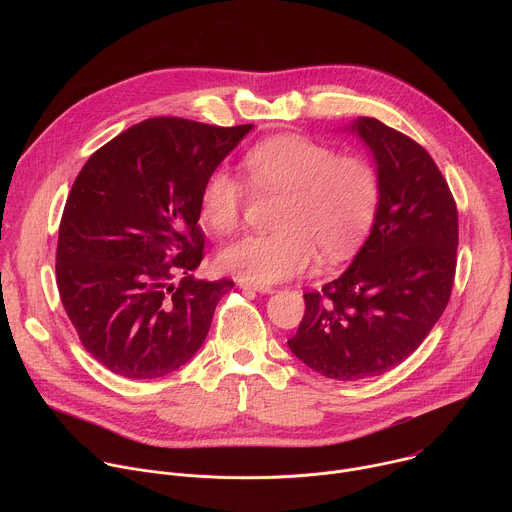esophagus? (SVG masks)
Instances as JSON below:
<instances>
[{"label":"esophagus","instance_id":"34e87169","mask_svg":"<svg viewBox=\"0 0 512 512\" xmlns=\"http://www.w3.org/2000/svg\"><path fill=\"white\" fill-rule=\"evenodd\" d=\"M239 287L247 289V291H257V294H273L275 291L269 285H257V283H249V281H239Z\"/></svg>","mask_w":512,"mask_h":512}]
</instances>
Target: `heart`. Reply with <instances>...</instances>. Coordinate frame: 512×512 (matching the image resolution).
<instances>
[{"label":"heart","instance_id":"heart-1","mask_svg":"<svg viewBox=\"0 0 512 512\" xmlns=\"http://www.w3.org/2000/svg\"><path fill=\"white\" fill-rule=\"evenodd\" d=\"M243 166L257 190L279 192L277 233L245 235L218 253V265L241 281L269 285L324 261L344 259L371 229L379 206V176L362 156L342 154L304 135H275L247 152ZM245 204V184L216 168L200 192V221L229 233Z\"/></svg>","mask_w":512,"mask_h":512}]
</instances>
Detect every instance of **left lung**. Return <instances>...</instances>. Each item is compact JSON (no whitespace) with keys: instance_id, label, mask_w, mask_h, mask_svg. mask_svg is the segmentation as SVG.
Here are the masks:
<instances>
[{"instance_id":"obj_1","label":"left lung","mask_w":512,"mask_h":512,"mask_svg":"<svg viewBox=\"0 0 512 512\" xmlns=\"http://www.w3.org/2000/svg\"><path fill=\"white\" fill-rule=\"evenodd\" d=\"M346 129L377 164L373 229L340 277L304 294L306 314L287 344L312 371L358 381L395 369L444 314L456 273L458 210L442 172L411 137L373 117Z\"/></svg>"}]
</instances>
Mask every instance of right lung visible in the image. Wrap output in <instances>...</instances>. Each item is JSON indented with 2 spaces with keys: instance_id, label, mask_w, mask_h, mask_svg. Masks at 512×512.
Here are the masks:
<instances>
[{
  "instance_id": "obj_1",
  "label": "right lung",
  "mask_w": 512,
  "mask_h": 512,
  "mask_svg": "<svg viewBox=\"0 0 512 512\" xmlns=\"http://www.w3.org/2000/svg\"><path fill=\"white\" fill-rule=\"evenodd\" d=\"M251 129L154 117L105 143L72 184L58 229V294L87 352L111 373L160 379L202 346L235 283L190 275L204 255L200 192Z\"/></svg>"
}]
</instances>
